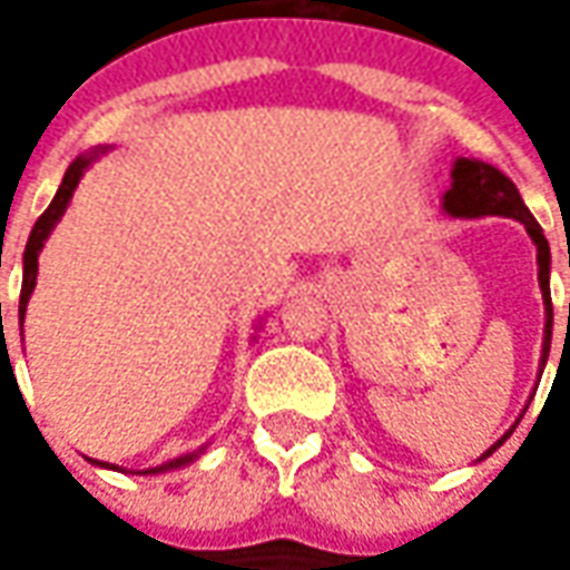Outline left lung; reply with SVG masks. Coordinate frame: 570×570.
<instances>
[{
  "instance_id": "obj_1",
  "label": "left lung",
  "mask_w": 570,
  "mask_h": 570,
  "mask_svg": "<svg viewBox=\"0 0 570 570\" xmlns=\"http://www.w3.org/2000/svg\"><path fill=\"white\" fill-rule=\"evenodd\" d=\"M441 208L453 215V218H485V215H501V218H514L520 222L527 234L537 244V266H539V288H542V301H546V336H542V358H539V377L542 367L549 362V348H552V295H549V266H552V253H549V240L537 225V218L530 215V208L523 206L520 193H517L514 180L504 177L498 167L475 161V158H456L453 170H450V189L441 199ZM568 330H570V307H568ZM517 428V425H514ZM511 428V431H514ZM511 431L485 450L479 460L492 456V450H498Z\"/></svg>"
}]
</instances>
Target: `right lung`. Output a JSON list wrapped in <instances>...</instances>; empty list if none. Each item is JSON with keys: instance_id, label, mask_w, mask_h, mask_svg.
Here are the masks:
<instances>
[{"instance_id": "right-lung-1", "label": "right lung", "mask_w": 570, "mask_h": 570, "mask_svg": "<svg viewBox=\"0 0 570 570\" xmlns=\"http://www.w3.org/2000/svg\"><path fill=\"white\" fill-rule=\"evenodd\" d=\"M104 151H107V148H95V151H88V155H78L76 161L69 165V170H66V177H62L59 189H56L50 208H47V212L37 218V225H33L31 237H28V247H24V278H21V301H18V320H21V323H24V311H28V301H31L33 285H37V256H40V250H43V240L50 237V230L56 228V222L62 218V212H66V206H69V199H72V193H76L81 174H85V170L91 167V161L100 158ZM203 450L206 448L193 450V453H184V456H177V460H167V463H161V466H155V470H145V472H151V475H155V472L180 470V466L193 463ZM98 466H110V463H98ZM110 470H117V466H110Z\"/></svg>"}]
</instances>
